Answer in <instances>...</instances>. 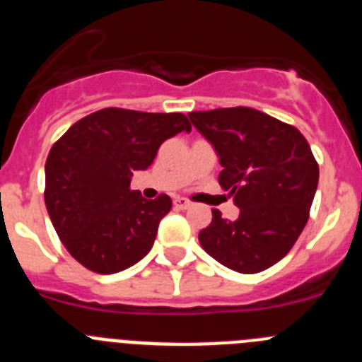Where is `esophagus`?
<instances>
[{
    "label": "esophagus",
    "mask_w": 362,
    "mask_h": 362,
    "mask_svg": "<svg viewBox=\"0 0 362 362\" xmlns=\"http://www.w3.org/2000/svg\"><path fill=\"white\" fill-rule=\"evenodd\" d=\"M174 206H175V209H179V210H187V209H190L192 203L188 199H185V197H175Z\"/></svg>",
    "instance_id": "1"
}]
</instances>
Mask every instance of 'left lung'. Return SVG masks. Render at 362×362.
<instances>
[{
    "label": "left lung",
    "instance_id": "obj_1",
    "mask_svg": "<svg viewBox=\"0 0 362 362\" xmlns=\"http://www.w3.org/2000/svg\"><path fill=\"white\" fill-rule=\"evenodd\" d=\"M219 156V185L239 206L235 221L212 210L199 232L204 252L239 274H257L292 250L305 228L319 165L305 136L248 107L190 112Z\"/></svg>",
    "mask_w": 362,
    "mask_h": 362
}]
</instances>
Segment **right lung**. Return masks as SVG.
<instances>
[{"mask_svg": "<svg viewBox=\"0 0 362 362\" xmlns=\"http://www.w3.org/2000/svg\"><path fill=\"white\" fill-rule=\"evenodd\" d=\"M190 130L177 112L110 107L74 123L54 143L45 163V204L78 263L116 274L148 254L172 199H145L130 190V177L152 165L163 141Z\"/></svg>", "mask_w": 362, "mask_h": 362, "instance_id": "add662e5", "label": "right lung"}]
</instances>
